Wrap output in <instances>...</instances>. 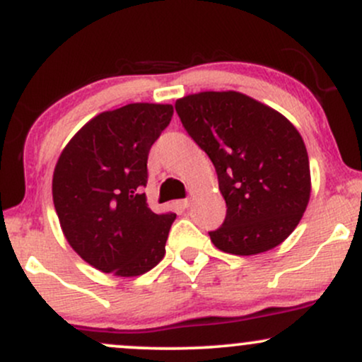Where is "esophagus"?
<instances>
[{
	"mask_svg": "<svg viewBox=\"0 0 362 362\" xmlns=\"http://www.w3.org/2000/svg\"><path fill=\"white\" fill-rule=\"evenodd\" d=\"M178 206H180L182 209H187V207L190 206V201L189 199H182V201H178Z\"/></svg>",
	"mask_w": 362,
	"mask_h": 362,
	"instance_id": "1",
	"label": "esophagus"
}]
</instances>
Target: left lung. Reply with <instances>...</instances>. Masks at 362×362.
Here are the masks:
<instances>
[{"label": "left lung", "instance_id": "1", "mask_svg": "<svg viewBox=\"0 0 362 362\" xmlns=\"http://www.w3.org/2000/svg\"><path fill=\"white\" fill-rule=\"evenodd\" d=\"M185 131L204 149L226 201L211 242L233 255L272 250L293 233L310 202L306 146L284 115L240 91H201L175 102Z\"/></svg>", "mask_w": 362, "mask_h": 362}]
</instances>
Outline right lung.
<instances>
[{"instance_id": "right-lung-1", "label": "right lung", "mask_w": 362, "mask_h": 362, "mask_svg": "<svg viewBox=\"0 0 362 362\" xmlns=\"http://www.w3.org/2000/svg\"><path fill=\"white\" fill-rule=\"evenodd\" d=\"M173 115L170 103H129L95 115L69 139L52 175L61 230L83 260L136 277L165 257L175 213H153L148 155Z\"/></svg>"}]
</instances>
